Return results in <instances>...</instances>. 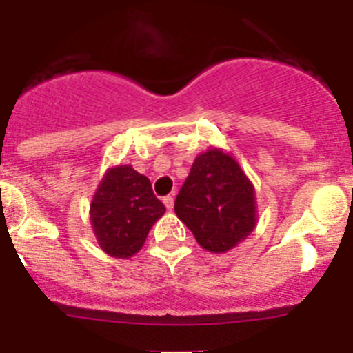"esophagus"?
<instances>
[{"label": "esophagus", "mask_w": 353, "mask_h": 353, "mask_svg": "<svg viewBox=\"0 0 353 353\" xmlns=\"http://www.w3.org/2000/svg\"><path fill=\"white\" fill-rule=\"evenodd\" d=\"M164 205H166L168 210H173V205H174L173 196H166V198H164Z\"/></svg>", "instance_id": "esophagus-1"}]
</instances>
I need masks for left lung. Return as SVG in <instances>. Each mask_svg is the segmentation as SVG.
Segmentation results:
<instances>
[{
  "label": "left lung",
  "mask_w": 353,
  "mask_h": 353,
  "mask_svg": "<svg viewBox=\"0 0 353 353\" xmlns=\"http://www.w3.org/2000/svg\"><path fill=\"white\" fill-rule=\"evenodd\" d=\"M174 212L208 252H228L256 228L254 185L232 155L208 148L194 159Z\"/></svg>",
  "instance_id": "8db88e82"
}]
</instances>
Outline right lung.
<instances>
[{
  "mask_svg": "<svg viewBox=\"0 0 353 353\" xmlns=\"http://www.w3.org/2000/svg\"><path fill=\"white\" fill-rule=\"evenodd\" d=\"M166 207L155 198L152 183L130 164L109 168L90 203L95 239L113 258L134 256Z\"/></svg>",
  "mask_w": 353,
  "mask_h": 353,
  "instance_id": "add662e5",
  "label": "right lung"
}]
</instances>
